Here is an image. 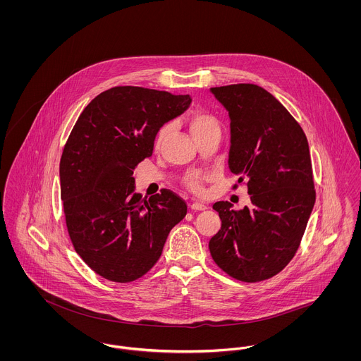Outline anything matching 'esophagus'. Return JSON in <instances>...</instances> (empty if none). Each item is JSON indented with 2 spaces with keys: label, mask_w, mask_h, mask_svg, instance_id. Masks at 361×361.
I'll return each instance as SVG.
<instances>
[{
  "label": "esophagus",
  "mask_w": 361,
  "mask_h": 361,
  "mask_svg": "<svg viewBox=\"0 0 361 361\" xmlns=\"http://www.w3.org/2000/svg\"><path fill=\"white\" fill-rule=\"evenodd\" d=\"M190 207H191V210H194V212H202V210H206V209H207L206 204L199 203V202H192V203L190 204Z\"/></svg>",
  "instance_id": "esophagus-1"
}]
</instances>
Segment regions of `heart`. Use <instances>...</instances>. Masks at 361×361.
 <instances>
[{
    "label": "heart",
    "instance_id": "heart-1",
    "mask_svg": "<svg viewBox=\"0 0 361 361\" xmlns=\"http://www.w3.org/2000/svg\"><path fill=\"white\" fill-rule=\"evenodd\" d=\"M188 126H190V132L192 135L195 140L213 133V132H220V121L217 119V116H214L213 114L206 111H196L190 116L188 121ZM170 130V125H164L158 133H157V139L155 142L161 144L164 139L166 137L167 133ZM204 176L200 173H191L187 176L185 178V185L195 192V194H200L202 192V183H203Z\"/></svg>",
    "mask_w": 361,
    "mask_h": 361
}]
</instances>
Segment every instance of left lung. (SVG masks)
I'll use <instances>...</instances> for the list:
<instances>
[{
    "label": "left lung",
    "instance_id": "8db88e82",
    "mask_svg": "<svg viewBox=\"0 0 361 361\" xmlns=\"http://www.w3.org/2000/svg\"><path fill=\"white\" fill-rule=\"evenodd\" d=\"M231 119L229 170L247 181L251 206L217 202L221 229L210 239L213 259L229 276L261 281L294 257L314 206L305 133L268 90L252 83L210 87Z\"/></svg>",
    "mask_w": 361,
    "mask_h": 361
}]
</instances>
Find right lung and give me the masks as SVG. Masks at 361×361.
<instances>
[{
	"instance_id": "1",
	"label": "right lung",
	"mask_w": 361,
	"mask_h": 361,
	"mask_svg": "<svg viewBox=\"0 0 361 361\" xmlns=\"http://www.w3.org/2000/svg\"><path fill=\"white\" fill-rule=\"evenodd\" d=\"M191 102L190 94L115 86L75 122L60 159V192L74 249L97 275L141 278L185 217V202L169 190L148 200L135 192L133 170L152 155L158 130Z\"/></svg>"
}]
</instances>
